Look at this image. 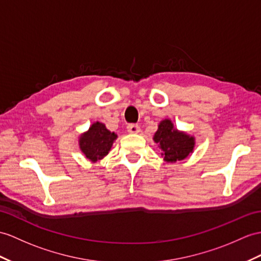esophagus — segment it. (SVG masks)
<instances>
[{
  "label": "esophagus",
  "mask_w": 261,
  "mask_h": 261,
  "mask_svg": "<svg viewBox=\"0 0 261 261\" xmlns=\"http://www.w3.org/2000/svg\"><path fill=\"white\" fill-rule=\"evenodd\" d=\"M127 132H128L129 134H138V133L141 132V127L136 124H130L127 126Z\"/></svg>",
  "instance_id": "obj_1"
}]
</instances>
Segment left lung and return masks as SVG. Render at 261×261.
Listing matches in <instances>:
<instances>
[{
    "mask_svg": "<svg viewBox=\"0 0 261 261\" xmlns=\"http://www.w3.org/2000/svg\"><path fill=\"white\" fill-rule=\"evenodd\" d=\"M152 141L160 147L164 161L171 164L184 161L193 154L196 144L195 136L175 128L169 118H165L158 124Z\"/></svg>",
    "mask_w": 261,
    "mask_h": 261,
    "instance_id": "1",
    "label": "left lung"
}]
</instances>
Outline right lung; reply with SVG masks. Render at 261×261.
I'll use <instances>...</instances> for the list:
<instances>
[{
  "mask_svg": "<svg viewBox=\"0 0 261 261\" xmlns=\"http://www.w3.org/2000/svg\"><path fill=\"white\" fill-rule=\"evenodd\" d=\"M117 137L116 133L107 129L105 124L95 122L90 128L80 135L79 146L87 160L97 163L109 154Z\"/></svg>",
  "mask_w": 261,
  "mask_h": 261,
  "instance_id": "right-lung-1",
  "label": "right lung"
}]
</instances>
